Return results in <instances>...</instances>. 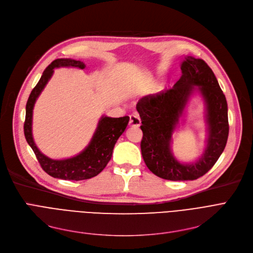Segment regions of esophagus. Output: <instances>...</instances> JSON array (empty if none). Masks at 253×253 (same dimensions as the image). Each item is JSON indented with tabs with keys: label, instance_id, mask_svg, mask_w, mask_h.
<instances>
[{
	"label": "esophagus",
	"instance_id": "34e87169",
	"mask_svg": "<svg viewBox=\"0 0 253 253\" xmlns=\"http://www.w3.org/2000/svg\"><path fill=\"white\" fill-rule=\"evenodd\" d=\"M130 118V121H129V125L130 126H134V127H138L141 123L140 121V118H139V115L137 113H134V114H131L129 116Z\"/></svg>",
	"mask_w": 253,
	"mask_h": 253
}]
</instances>
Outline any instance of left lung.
I'll return each instance as SVG.
<instances>
[{
    "label": "left lung",
    "instance_id": "8db88e82",
    "mask_svg": "<svg viewBox=\"0 0 253 253\" xmlns=\"http://www.w3.org/2000/svg\"><path fill=\"white\" fill-rule=\"evenodd\" d=\"M181 77L174 86L140 98L136 110L141 119L140 142L143 161L153 173L168 180H194L213 167L229 136L228 103L209 65L200 58L185 57ZM197 87L206 99L209 139L205 154L192 165H181L169 150L171 133L184 106Z\"/></svg>",
    "mask_w": 253,
    "mask_h": 253
}]
</instances>
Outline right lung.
<instances>
[{
	"label": "right lung",
	"mask_w": 253,
	"mask_h": 253,
	"mask_svg": "<svg viewBox=\"0 0 253 253\" xmlns=\"http://www.w3.org/2000/svg\"><path fill=\"white\" fill-rule=\"evenodd\" d=\"M60 66H72L80 70L85 69L84 62L68 58L55 59L47 66L40 81L32 90L26 102L23 126L24 136L33 149L40 165L50 176L64 180L89 179L99 174L111 160L115 144L125 131L129 122V117H101L95 133L88 147L76 157L64 159V160H52L43 155L37 148L32 134L33 109L38 96L48 83L54 69L60 68Z\"/></svg>",
	"instance_id": "add662e5"
}]
</instances>
